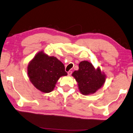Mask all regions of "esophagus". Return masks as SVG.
Returning <instances> with one entry per match:
<instances>
[{"mask_svg":"<svg viewBox=\"0 0 133 133\" xmlns=\"http://www.w3.org/2000/svg\"><path fill=\"white\" fill-rule=\"evenodd\" d=\"M71 74H72V71H69L68 72V75H71Z\"/></svg>","mask_w":133,"mask_h":133,"instance_id":"1","label":"esophagus"}]
</instances>
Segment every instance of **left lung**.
Here are the masks:
<instances>
[{"label":"left lung","instance_id":"1","mask_svg":"<svg viewBox=\"0 0 133 133\" xmlns=\"http://www.w3.org/2000/svg\"><path fill=\"white\" fill-rule=\"evenodd\" d=\"M72 76L78 83V88L84 95L95 93L105 81V75L99 68L95 69L88 61H82L79 64V69L72 73Z\"/></svg>","mask_w":133,"mask_h":133}]
</instances>
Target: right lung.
Listing matches in <instances>:
<instances>
[{"instance_id":"obj_1","label":"right lung","mask_w":133,"mask_h":133,"mask_svg":"<svg viewBox=\"0 0 133 133\" xmlns=\"http://www.w3.org/2000/svg\"><path fill=\"white\" fill-rule=\"evenodd\" d=\"M28 75L37 89L42 92L49 93L54 90L59 78L67 73L60 61L40 52L28 64Z\"/></svg>"}]
</instances>
